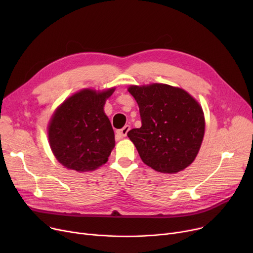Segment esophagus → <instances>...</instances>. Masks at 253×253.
<instances>
[{
	"label": "esophagus",
	"instance_id": "esophagus-1",
	"mask_svg": "<svg viewBox=\"0 0 253 253\" xmlns=\"http://www.w3.org/2000/svg\"><path fill=\"white\" fill-rule=\"evenodd\" d=\"M130 130V126L129 125H125L122 129L117 130V133H116V139H122L123 137H125L128 133V131Z\"/></svg>",
	"mask_w": 253,
	"mask_h": 253
}]
</instances>
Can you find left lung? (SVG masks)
I'll list each match as a JSON object with an SVG mask.
<instances>
[{
    "instance_id": "obj_1",
    "label": "left lung",
    "mask_w": 253,
    "mask_h": 253,
    "mask_svg": "<svg viewBox=\"0 0 253 253\" xmlns=\"http://www.w3.org/2000/svg\"><path fill=\"white\" fill-rule=\"evenodd\" d=\"M138 104L141 127L127 135L144 164L176 173L193 163L204 137L201 105L183 89L166 84L130 86Z\"/></svg>"
}]
</instances>
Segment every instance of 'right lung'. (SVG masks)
<instances>
[{
  "mask_svg": "<svg viewBox=\"0 0 253 253\" xmlns=\"http://www.w3.org/2000/svg\"><path fill=\"white\" fill-rule=\"evenodd\" d=\"M114 91L81 90L52 116L48 126L50 148L64 167L86 172L108 161L115 147V133L103 106Z\"/></svg>",
  "mask_w": 253,
  "mask_h": 253,
  "instance_id": "add662e5",
  "label": "right lung"
}]
</instances>
